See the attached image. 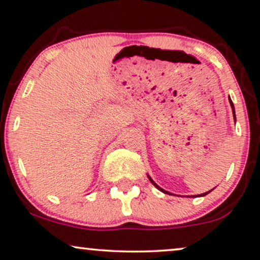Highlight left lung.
Here are the masks:
<instances>
[{"label":"left lung","mask_w":260,"mask_h":260,"mask_svg":"<svg viewBox=\"0 0 260 260\" xmlns=\"http://www.w3.org/2000/svg\"><path fill=\"white\" fill-rule=\"evenodd\" d=\"M229 101H230V104H231V108H232V112H233V117H234V120H236V111H234V105H233V103H232V101H231V98H229ZM148 179L149 180H150V182L152 183V184H154V186L156 187V188H157V189L158 190H161L162 191V193H165V194H169V195H173L172 193H169V191H167V190H165V189H162V188L161 187H159V186H157V184H156L155 182H154V181H152V179H151V177L150 176H148ZM209 191H212V190H209ZM209 191H207V193H204V194H200V195H195V197H205V195H207L208 193H209ZM194 198V197H193Z\"/></svg>","instance_id":"1"}]
</instances>
